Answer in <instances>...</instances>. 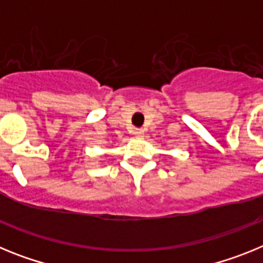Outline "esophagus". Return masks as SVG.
Returning a JSON list of instances; mask_svg holds the SVG:
<instances>
[{
	"label": "esophagus",
	"instance_id": "34e87169",
	"mask_svg": "<svg viewBox=\"0 0 263 263\" xmlns=\"http://www.w3.org/2000/svg\"><path fill=\"white\" fill-rule=\"evenodd\" d=\"M133 133H134V136L138 137L139 138V137H143V133H145V132H143L142 129H134Z\"/></svg>",
	"mask_w": 263,
	"mask_h": 263
}]
</instances>
